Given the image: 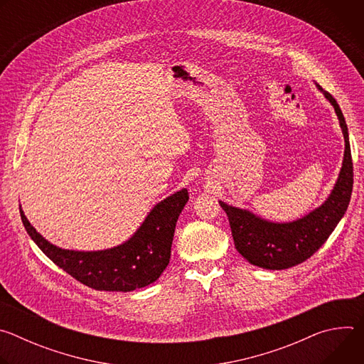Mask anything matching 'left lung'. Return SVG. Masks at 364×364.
<instances>
[{
  "instance_id": "obj_1",
  "label": "left lung",
  "mask_w": 364,
  "mask_h": 364,
  "mask_svg": "<svg viewBox=\"0 0 364 364\" xmlns=\"http://www.w3.org/2000/svg\"><path fill=\"white\" fill-rule=\"evenodd\" d=\"M317 87L333 105L346 142L343 166L328 198L304 218L287 223L269 222L249 210L219 201L229 218L236 250L255 267L275 271L302 264L324 245L348 207L353 161L347 124L337 100L320 85Z\"/></svg>"
}]
</instances>
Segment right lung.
I'll return each mask as SVG.
<instances>
[{"instance_id":"1","label":"right lung","mask_w":364,"mask_h":364,"mask_svg":"<svg viewBox=\"0 0 364 364\" xmlns=\"http://www.w3.org/2000/svg\"><path fill=\"white\" fill-rule=\"evenodd\" d=\"M181 188L152 207L142 225L124 243L105 250H69L51 245L27 220L23 225L41 252L75 279L97 291L129 292L157 281L170 262L176 223L186 203Z\"/></svg>"}]
</instances>
